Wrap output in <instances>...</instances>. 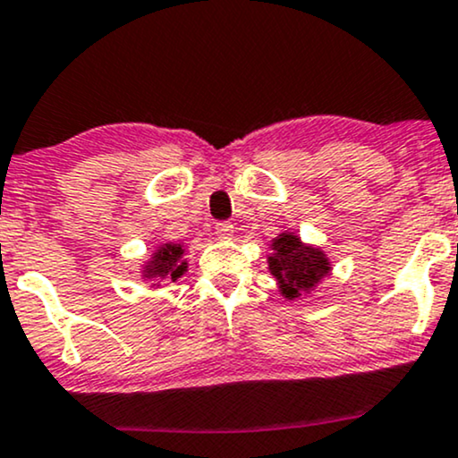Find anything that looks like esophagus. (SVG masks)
Masks as SVG:
<instances>
[{
  "label": "esophagus",
  "mask_w": 458,
  "mask_h": 458,
  "mask_svg": "<svg viewBox=\"0 0 458 458\" xmlns=\"http://www.w3.org/2000/svg\"><path fill=\"white\" fill-rule=\"evenodd\" d=\"M216 235H218V238H231V235H233V225L229 223V220H220V223H216Z\"/></svg>",
  "instance_id": "esophagus-1"
}]
</instances>
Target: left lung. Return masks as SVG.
Masks as SVG:
<instances>
[{"label":"left lung","mask_w":458,"mask_h":458,"mask_svg":"<svg viewBox=\"0 0 458 458\" xmlns=\"http://www.w3.org/2000/svg\"><path fill=\"white\" fill-rule=\"evenodd\" d=\"M272 250L275 253L268 257L270 272L279 279L281 294L285 298H296L302 292H310L328 272L325 253L305 246L296 235L281 233L272 242Z\"/></svg>","instance_id":"obj_1"}]
</instances>
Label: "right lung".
<instances>
[{"mask_svg":"<svg viewBox=\"0 0 458 458\" xmlns=\"http://www.w3.org/2000/svg\"><path fill=\"white\" fill-rule=\"evenodd\" d=\"M182 244H164L153 255L151 264L145 268L148 279H179L186 272V261H182Z\"/></svg>","mask_w":458,"mask_h":458,"instance_id":"add662e5","label":"right lung"}]
</instances>
